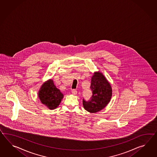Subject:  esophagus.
Instances as JSON below:
<instances>
[{
  "label": "esophagus",
  "mask_w": 157,
  "mask_h": 157,
  "mask_svg": "<svg viewBox=\"0 0 157 157\" xmlns=\"http://www.w3.org/2000/svg\"><path fill=\"white\" fill-rule=\"evenodd\" d=\"M71 92H72V94H73L74 95H76L77 94V91L76 90H75V89H73L71 90Z\"/></svg>",
  "instance_id": "obj_1"
}]
</instances>
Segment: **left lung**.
Segmentation results:
<instances>
[{
	"instance_id": "left-lung-1",
	"label": "left lung",
	"mask_w": 157,
	"mask_h": 157,
	"mask_svg": "<svg viewBox=\"0 0 157 157\" xmlns=\"http://www.w3.org/2000/svg\"><path fill=\"white\" fill-rule=\"evenodd\" d=\"M90 88L92 91V97L89 101L83 100V105L86 111L96 113L102 110L110 102L112 88L107 78L99 71L94 73Z\"/></svg>"
}]
</instances>
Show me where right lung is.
<instances>
[{
	"label": "right lung",
	"instance_id": "right-lung-1",
	"mask_svg": "<svg viewBox=\"0 0 157 157\" xmlns=\"http://www.w3.org/2000/svg\"><path fill=\"white\" fill-rule=\"evenodd\" d=\"M38 97L42 104L53 110L59 106L63 98V94L54 85L53 79H50L41 86L38 91Z\"/></svg>",
	"mask_w": 157,
	"mask_h": 157
}]
</instances>
